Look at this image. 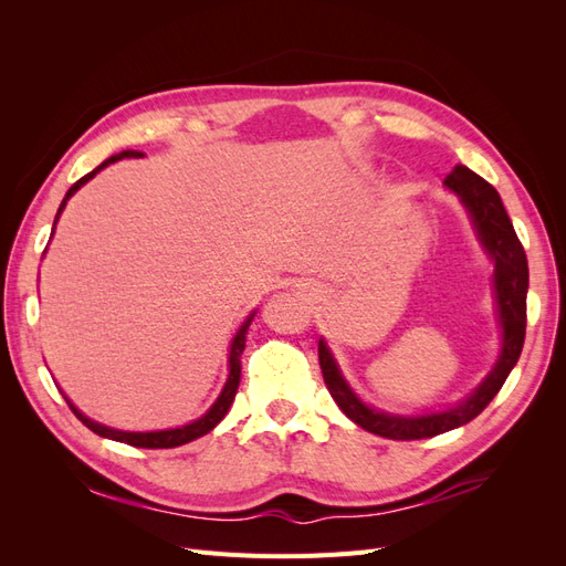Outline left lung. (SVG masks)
<instances>
[{
  "label": "left lung",
  "instance_id": "obj_1",
  "mask_svg": "<svg viewBox=\"0 0 566 566\" xmlns=\"http://www.w3.org/2000/svg\"><path fill=\"white\" fill-rule=\"evenodd\" d=\"M443 186L460 198L462 208L468 210L472 227L479 235V243H482L489 260L493 262V297L503 331L501 354L491 373L482 380V385L455 406L432 410V413L422 416H397L380 408H373L356 397V391L349 387L345 375H342L331 347L325 345V339L321 337L318 361L331 397L352 422L364 427L366 432L385 439H427L455 430V427L474 420L491 403L495 394L501 391L524 347L528 264L515 227H512V221L503 208V200L486 179L474 175L465 165H455L453 172L443 179Z\"/></svg>",
  "mask_w": 566,
  "mask_h": 566
}]
</instances>
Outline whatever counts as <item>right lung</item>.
<instances>
[{
    "label": "right lung",
    "instance_id": "add662e5",
    "mask_svg": "<svg viewBox=\"0 0 566 566\" xmlns=\"http://www.w3.org/2000/svg\"><path fill=\"white\" fill-rule=\"evenodd\" d=\"M142 156H144V153H139V150H123V153H117V156H111L108 160L101 163L96 169H92L90 175H84L80 181H75L71 188H67V193H65V198H63V202H61V208H59V212H56L54 227H56V221H59L61 212L65 210V202L71 200L84 184H87L90 179H94V177L101 172V169L108 167L111 163L123 160V158H142ZM51 235H54V231H51ZM254 314H256V312H252V314L245 318V323L241 325V328H238V333H235L233 339H231V349H229V378H227L224 387H221L217 401L208 408V413L200 416V418L193 420V422L181 424V427H172V430H158V432H125V430H113V427H108V424H101V422L87 418V416L82 413L80 408L73 406V401L67 399L65 394H63V397H65L67 406H71L73 413H75L84 424H87L92 432H96L98 437H106V439H113V441H123V443H129V447H136V449H175V447H181V443H188V441H193V439H198V437H202V434H208L210 430H214V427H217L221 420H224V416L229 413V408H231V403H233V399H235L238 385H241V354H243V349H245V335H248V328H250V323H252Z\"/></svg>",
    "mask_w": 566,
    "mask_h": 566
}]
</instances>
